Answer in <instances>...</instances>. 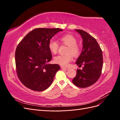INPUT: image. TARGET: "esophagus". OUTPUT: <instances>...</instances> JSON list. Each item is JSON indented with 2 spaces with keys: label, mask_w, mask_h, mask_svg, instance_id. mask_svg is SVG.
I'll use <instances>...</instances> for the list:
<instances>
[{
  "label": "esophagus",
  "mask_w": 120,
  "mask_h": 120,
  "mask_svg": "<svg viewBox=\"0 0 120 120\" xmlns=\"http://www.w3.org/2000/svg\"><path fill=\"white\" fill-rule=\"evenodd\" d=\"M61 68L64 69V70H66V71H68V70H70V68H66V67H61Z\"/></svg>",
  "instance_id": "esophagus-1"
}]
</instances>
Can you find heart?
I'll return each instance as SVG.
<instances>
[{"label":"heart","mask_w":120,"mask_h":120,"mask_svg":"<svg viewBox=\"0 0 120 120\" xmlns=\"http://www.w3.org/2000/svg\"><path fill=\"white\" fill-rule=\"evenodd\" d=\"M60 39L63 44L68 46L66 52L67 53L54 57V61L56 64L60 66L67 67L72 59V54L74 56H78L80 49L77 44V40L73 35L71 34L64 35L61 37ZM49 48L50 52L53 54H56L59 49V43L53 39L50 40L49 43Z\"/></svg>","instance_id":"heart-1"}]
</instances>
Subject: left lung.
<instances>
[{"instance_id":"1","label":"left lung","mask_w":120,"mask_h":120,"mask_svg":"<svg viewBox=\"0 0 120 120\" xmlns=\"http://www.w3.org/2000/svg\"><path fill=\"white\" fill-rule=\"evenodd\" d=\"M82 38V49L75 64L79 67L84 65L82 70L78 69L72 79L74 84L84 88L95 83L101 75L103 64V53L96 39L86 32L75 30Z\"/></svg>"}]
</instances>
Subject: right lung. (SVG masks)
<instances>
[{"mask_svg": "<svg viewBox=\"0 0 120 120\" xmlns=\"http://www.w3.org/2000/svg\"><path fill=\"white\" fill-rule=\"evenodd\" d=\"M60 28H35L18 45L15 53L16 72L27 88L41 92L48 89L60 69L57 64H48L52 59L49 48L50 40Z\"/></svg>", "mask_w": 120, "mask_h": 120, "instance_id": "add662e5", "label": "right lung"}]
</instances>
